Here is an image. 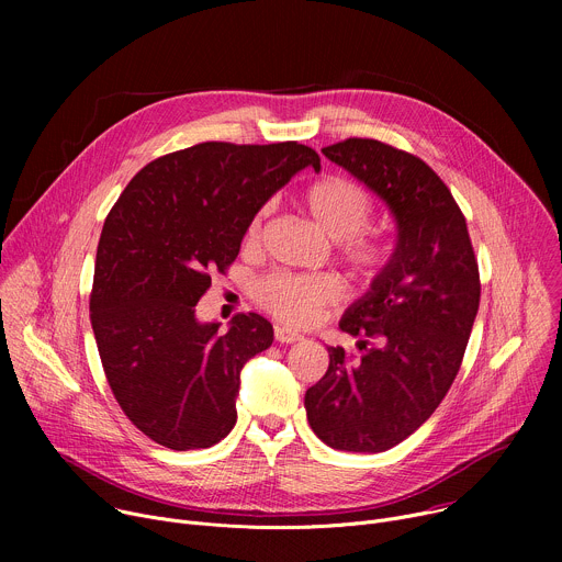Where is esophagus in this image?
<instances>
[{
    "mask_svg": "<svg viewBox=\"0 0 562 562\" xmlns=\"http://www.w3.org/2000/svg\"><path fill=\"white\" fill-rule=\"evenodd\" d=\"M273 336H276V340H278L280 345H293V342H302V340H304V336H300L297 331H293V329H289V327H276V329H273Z\"/></svg>",
    "mask_w": 562,
    "mask_h": 562,
    "instance_id": "1",
    "label": "esophagus"
}]
</instances>
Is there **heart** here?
Returning a JSON list of instances; mask_svg holds the SVG:
<instances>
[{"instance_id": "heart-1", "label": "heart", "mask_w": 562, "mask_h": 562, "mask_svg": "<svg viewBox=\"0 0 562 562\" xmlns=\"http://www.w3.org/2000/svg\"><path fill=\"white\" fill-rule=\"evenodd\" d=\"M302 209L331 243H338V258L364 282L378 278L391 260V243L375 231H364L373 202L362 184L345 176H327L313 182L300 198ZM262 209L247 228V245L260 243ZM340 282L331 276L269 273L256 284L258 304L289 325H311L313 319L340 300Z\"/></svg>"}]
</instances>
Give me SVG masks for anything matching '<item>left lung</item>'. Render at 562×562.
Here are the masks:
<instances>
[{"label":"left lung","mask_w":562,"mask_h":562,"mask_svg":"<svg viewBox=\"0 0 562 562\" xmlns=\"http://www.w3.org/2000/svg\"><path fill=\"white\" fill-rule=\"evenodd\" d=\"M323 153L386 202L397 239L340 319L360 356L329 347V369L304 407L325 445L378 453L409 438L458 375L480 304L477 262L460 206L420 157L369 137Z\"/></svg>","instance_id":"obj_1"}]
</instances>
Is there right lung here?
I'll return each mask as SVG.
<instances>
[{"mask_svg": "<svg viewBox=\"0 0 562 562\" xmlns=\"http://www.w3.org/2000/svg\"><path fill=\"white\" fill-rule=\"evenodd\" d=\"M319 155L297 142H202L148 162L106 215L91 293L102 367L126 418L157 445L220 442L237 420L239 371L273 342L258 313L228 331L195 304L237 258L243 237L297 171Z\"/></svg>", "mask_w": 562, "mask_h": 562, "instance_id": "obj_1", "label": "right lung"}]
</instances>
